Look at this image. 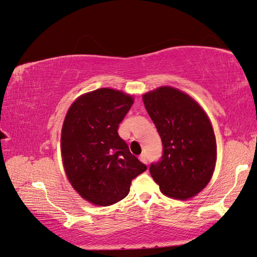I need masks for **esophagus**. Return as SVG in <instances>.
Returning a JSON list of instances; mask_svg holds the SVG:
<instances>
[{"mask_svg":"<svg viewBox=\"0 0 257 257\" xmlns=\"http://www.w3.org/2000/svg\"><path fill=\"white\" fill-rule=\"evenodd\" d=\"M139 159H140L141 162L145 163V165H148V158H147L146 155H141Z\"/></svg>","mask_w":257,"mask_h":257,"instance_id":"obj_1","label":"esophagus"}]
</instances>
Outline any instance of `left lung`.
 Returning <instances> with one entry per match:
<instances>
[{
    "label": "left lung",
    "instance_id": "1",
    "mask_svg": "<svg viewBox=\"0 0 257 257\" xmlns=\"http://www.w3.org/2000/svg\"><path fill=\"white\" fill-rule=\"evenodd\" d=\"M163 146L150 173L169 198L188 200L210 182L216 162V141L205 111L185 92L169 86L143 96Z\"/></svg>",
    "mask_w": 257,
    "mask_h": 257
}]
</instances>
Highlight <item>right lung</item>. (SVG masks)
Segmentation results:
<instances>
[{
    "label": "right lung",
    "instance_id": "add662e5",
    "mask_svg": "<svg viewBox=\"0 0 257 257\" xmlns=\"http://www.w3.org/2000/svg\"><path fill=\"white\" fill-rule=\"evenodd\" d=\"M133 103L130 95L100 88L78 97L65 117V172L81 198L95 205L108 206L125 198L133 180L147 170L117 132Z\"/></svg>",
    "mask_w": 257,
    "mask_h": 257
}]
</instances>
